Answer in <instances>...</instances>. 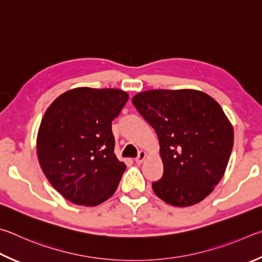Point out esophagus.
<instances>
[{"label":"esophagus","mask_w":262,"mask_h":262,"mask_svg":"<svg viewBox=\"0 0 262 262\" xmlns=\"http://www.w3.org/2000/svg\"><path fill=\"white\" fill-rule=\"evenodd\" d=\"M146 157H147V153H146L145 150H140V152L138 153V157L136 158V162L138 164L143 163V161L146 159Z\"/></svg>","instance_id":"34e87169"}]
</instances>
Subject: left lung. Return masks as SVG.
Segmentation results:
<instances>
[{"mask_svg": "<svg viewBox=\"0 0 262 262\" xmlns=\"http://www.w3.org/2000/svg\"><path fill=\"white\" fill-rule=\"evenodd\" d=\"M132 103L159 137L163 176L154 193L176 207L200 203L221 181L233 146L221 105L195 90L145 91Z\"/></svg>", "mask_w": 262, "mask_h": 262, "instance_id": "obj_1", "label": "left lung"}]
</instances>
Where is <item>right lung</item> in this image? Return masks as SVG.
Instances as JSON below:
<instances>
[{
	"label": "right lung",
	"mask_w": 262,
	"mask_h": 262,
	"mask_svg": "<svg viewBox=\"0 0 262 262\" xmlns=\"http://www.w3.org/2000/svg\"><path fill=\"white\" fill-rule=\"evenodd\" d=\"M127 100L122 90L78 87L46 110L38 159L50 184L71 203L96 206L116 191L126 166L114 153L112 122Z\"/></svg>",
	"instance_id": "add662e5"
}]
</instances>
